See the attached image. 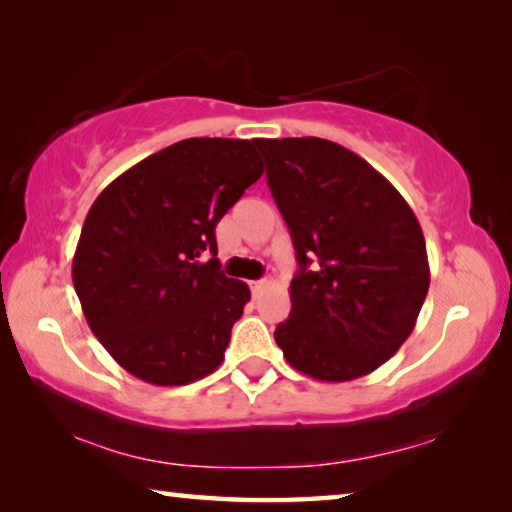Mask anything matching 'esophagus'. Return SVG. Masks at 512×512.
<instances>
[{"mask_svg":"<svg viewBox=\"0 0 512 512\" xmlns=\"http://www.w3.org/2000/svg\"><path fill=\"white\" fill-rule=\"evenodd\" d=\"M268 284H271L268 280H257V282L250 284V289H253V296H259V293H262L268 287Z\"/></svg>","mask_w":512,"mask_h":512,"instance_id":"esophagus-1","label":"esophagus"}]
</instances>
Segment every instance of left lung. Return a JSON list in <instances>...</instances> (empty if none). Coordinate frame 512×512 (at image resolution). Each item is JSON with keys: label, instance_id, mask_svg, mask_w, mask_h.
I'll list each match as a JSON object with an SVG mask.
<instances>
[{"label": "left lung", "instance_id": "obj_1", "mask_svg": "<svg viewBox=\"0 0 512 512\" xmlns=\"http://www.w3.org/2000/svg\"><path fill=\"white\" fill-rule=\"evenodd\" d=\"M255 146L298 259L291 314L275 343L314 379L368 375L409 339L427 298L420 223L402 194L341 144L284 137Z\"/></svg>", "mask_w": 512, "mask_h": 512}]
</instances>
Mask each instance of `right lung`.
<instances>
[{"label":"right lung","mask_w":512,"mask_h":512,"mask_svg":"<svg viewBox=\"0 0 512 512\" xmlns=\"http://www.w3.org/2000/svg\"><path fill=\"white\" fill-rule=\"evenodd\" d=\"M253 144H171L112 180L85 216L76 296L94 336L137 379L183 386L221 366L250 289L223 275L214 230L264 173Z\"/></svg>","instance_id":"1"}]
</instances>
